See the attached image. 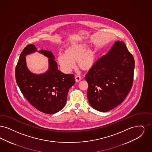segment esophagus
I'll list each match as a JSON object with an SVG mask.
<instances>
[{
  "instance_id": "obj_1",
  "label": "esophagus",
  "mask_w": 152,
  "mask_h": 152,
  "mask_svg": "<svg viewBox=\"0 0 152 152\" xmlns=\"http://www.w3.org/2000/svg\"><path fill=\"white\" fill-rule=\"evenodd\" d=\"M81 80V77L80 76H76L75 77V80L76 82H79Z\"/></svg>"
}]
</instances>
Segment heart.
Masks as SVG:
<instances>
[{"label": "heart", "mask_w": 152, "mask_h": 152, "mask_svg": "<svg viewBox=\"0 0 152 152\" xmlns=\"http://www.w3.org/2000/svg\"><path fill=\"white\" fill-rule=\"evenodd\" d=\"M87 48L86 44L73 45L65 50L64 55H59L58 62L61 70L65 73L71 72L75 67V63L77 61L81 69H91L95 64L96 53L92 50L87 51Z\"/></svg>", "instance_id": "heart-1"}]
</instances>
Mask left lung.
Listing matches in <instances>:
<instances>
[{
    "mask_svg": "<svg viewBox=\"0 0 152 152\" xmlns=\"http://www.w3.org/2000/svg\"><path fill=\"white\" fill-rule=\"evenodd\" d=\"M134 60L122 41L96 62L86 75L87 97L91 107L105 112L123 102L133 86Z\"/></svg>",
    "mask_w": 152,
    "mask_h": 152,
    "instance_id": "8db88e82",
    "label": "left lung"
}]
</instances>
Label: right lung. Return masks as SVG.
Listing matches in <instances>:
<instances>
[{
  "label": "right lung",
  "mask_w": 152,
  "mask_h": 152,
  "mask_svg": "<svg viewBox=\"0 0 152 152\" xmlns=\"http://www.w3.org/2000/svg\"><path fill=\"white\" fill-rule=\"evenodd\" d=\"M34 44L27 45L22 51L15 68V78L20 90L29 103L37 110L53 114L64 108L69 88L75 83L74 75L64 74L50 51L39 52L49 58V69L41 75L31 72L26 64L25 56L37 51Z\"/></svg>",
  "instance_id": "add662e5"
}]
</instances>
